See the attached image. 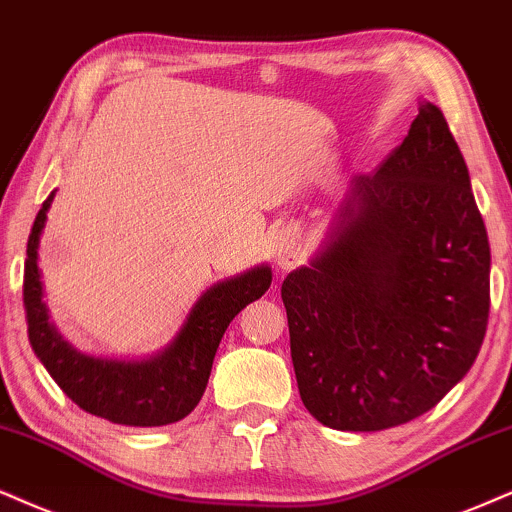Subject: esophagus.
Here are the masks:
<instances>
[{
	"label": "esophagus",
	"mask_w": 512,
	"mask_h": 512,
	"mask_svg": "<svg viewBox=\"0 0 512 512\" xmlns=\"http://www.w3.org/2000/svg\"><path fill=\"white\" fill-rule=\"evenodd\" d=\"M273 258L280 268H292L299 263L301 251H299V242L292 232H280L273 242Z\"/></svg>",
	"instance_id": "esophagus-1"
}]
</instances>
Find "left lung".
Wrapping results in <instances>:
<instances>
[{
	"label": "left lung",
	"instance_id": "left-lung-1",
	"mask_svg": "<svg viewBox=\"0 0 512 512\" xmlns=\"http://www.w3.org/2000/svg\"><path fill=\"white\" fill-rule=\"evenodd\" d=\"M491 251L444 113L351 182L330 242L282 282L308 413L380 432L437 406L468 375L489 323Z\"/></svg>",
	"mask_w": 512,
	"mask_h": 512
}]
</instances>
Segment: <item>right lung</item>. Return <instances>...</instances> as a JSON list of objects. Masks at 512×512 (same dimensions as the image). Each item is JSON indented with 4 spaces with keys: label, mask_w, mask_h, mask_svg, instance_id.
<instances>
[{
    "label": "right lung",
    "mask_w": 512,
    "mask_h": 512,
    "mask_svg": "<svg viewBox=\"0 0 512 512\" xmlns=\"http://www.w3.org/2000/svg\"><path fill=\"white\" fill-rule=\"evenodd\" d=\"M54 192L44 199L28 237L23 268V306L28 339L44 368L73 403L85 413L116 425L161 427L187 418L204 396L213 358L232 318L268 292L273 273L268 266L232 277L211 287L194 304L175 342L149 361H106L82 356L49 325L42 304L37 244Z\"/></svg>",
    "instance_id": "obj_1"
}]
</instances>
